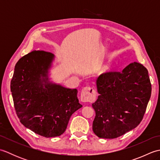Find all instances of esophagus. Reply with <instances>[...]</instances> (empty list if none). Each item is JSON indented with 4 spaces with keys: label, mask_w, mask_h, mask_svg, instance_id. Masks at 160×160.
Wrapping results in <instances>:
<instances>
[{
    "label": "esophagus",
    "mask_w": 160,
    "mask_h": 160,
    "mask_svg": "<svg viewBox=\"0 0 160 160\" xmlns=\"http://www.w3.org/2000/svg\"><path fill=\"white\" fill-rule=\"evenodd\" d=\"M96 98V91L93 87H85L81 91L80 99L84 102H93Z\"/></svg>",
    "instance_id": "34e87169"
}]
</instances>
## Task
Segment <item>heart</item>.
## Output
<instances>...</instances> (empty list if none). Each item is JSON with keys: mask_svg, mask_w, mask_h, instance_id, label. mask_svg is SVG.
Here are the masks:
<instances>
[{"mask_svg": "<svg viewBox=\"0 0 160 160\" xmlns=\"http://www.w3.org/2000/svg\"><path fill=\"white\" fill-rule=\"evenodd\" d=\"M108 69H109V67H108V66L106 65V66H104V67L102 68V71H107Z\"/></svg>", "mask_w": 160, "mask_h": 160, "instance_id": "obj_1", "label": "heart"}]
</instances>
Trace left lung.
<instances>
[{"instance_id": "1", "label": "left lung", "mask_w": 160, "mask_h": 160, "mask_svg": "<svg viewBox=\"0 0 160 160\" xmlns=\"http://www.w3.org/2000/svg\"><path fill=\"white\" fill-rule=\"evenodd\" d=\"M98 96L93 131L98 137L113 139L137 127L151 96L148 70L136 62L121 72L101 74L96 80Z\"/></svg>"}]
</instances>
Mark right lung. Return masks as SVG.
<instances>
[{
  "label": "right lung",
  "mask_w": 160,
  "mask_h": 160,
  "mask_svg": "<svg viewBox=\"0 0 160 160\" xmlns=\"http://www.w3.org/2000/svg\"><path fill=\"white\" fill-rule=\"evenodd\" d=\"M54 55L33 51L20 58L11 80L13 104L20 122L45 138L60 136L69 119L82 107L76 89H68L50 82L49 70Z\"/></svg>",
  "instance_id": "right-lung-1"
}]
</instances>
